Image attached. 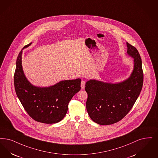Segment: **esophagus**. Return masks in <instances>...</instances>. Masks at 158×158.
I'll return each instance as SVG.
<instances>
[{"instance_id": "1", "label": "esophagus", "mask_w": 158, "mask_h": 158, "mask_svg": "<svg viewBox=\"0 0 158 158\" xmlns=\"http://www.w3.org/2000/svg\"><path fill=\"white\" fill-rule=\"evenodd\" d=\"M81 85V88H82V89H85V82L84 81H82Z\"/></svg>"}]
</instances>
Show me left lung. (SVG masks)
Returning a JSON list of instances; mask_svg holds the SVG:
<instances>
[{"instance_id": "left-lung-1", "label": "left lung", "mask_w": 158, "mask_h": 158, "mask_svg": "<svg viewBox=\"0 0 158 158\" xmlns=\"http://www.w3.org/2000/svg\"><path fill=\"white\" fill-rule=\"evenodd\" d=\"M127 55L133 58L130 76L114 83L90 79L86 83V109L90 119L102 125L122 119L131 110L140 95L143 82L142 60L138 50L126 42Z\"/></svg>"}]
</instances>
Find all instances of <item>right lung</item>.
Here are the masks:
<instances>
[{"label": "right lung", "mask_w": 158, "mask_h": 158, "mask_svg": "<svg viewBox=\"0 0 158 158\" xmlns=\"http://www.w3.org/2000/svg\"><path fill=\"white\" fill-rule=\"evenodd\" d=\"M17 58L14 75L15 89L18 98L27 113L34 120L44 123H56L62 120L68 103L81 90V79L64 80L48 87L36 86L26 78L22 64L23 50Z\"/></svg>", "instance_id": "right-lung-1"}]
</instances>
